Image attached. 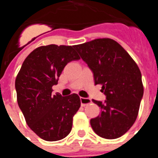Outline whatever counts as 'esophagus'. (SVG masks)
Segmentation results:
<instances>
[{
	"label": "esophagus",
	"instance_id": "1",
	"mask_svg": "<svg viewBox=\"0 0 158 158\" xmlns=\"http://www.w3.org/2000/svg\"><path fill=\"white\" fill-rule=\"evenodd\" d=\"M81 104L82 107H85L87 104H89L90 103H92V100L89 98H85V97H81Z\"/></svg>",
	"mask_w": 158,
	"mask_h": 158
}]
</instances>
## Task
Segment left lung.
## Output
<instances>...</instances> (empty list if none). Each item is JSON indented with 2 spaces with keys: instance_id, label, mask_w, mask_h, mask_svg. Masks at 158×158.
I'll return each mask as SVG.
<instances>
[{
  "instance_id": "left-lung-1",
  "label": "left lung",
  "mask_w": 158,
  "mask_h": 158,
  "mask_svg": "<svg viewBox=\"0 0 158 158\" xmlns=\"http://www.w3.org/2000/svg\"><path fill=\"white\" fill-rule=\"evenodd\" d=\"M74 48L93 71L95 85H101L107 99L104 103L93 100L101 112L90 120L92 128L104 139H118L133 126L139 114L144 92L140 69L111 39H96Z\"/></svg>"
}]
</instances>
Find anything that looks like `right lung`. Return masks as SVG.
<instances>
[{
    "mask_svg": "<svg viewBox=\"0 0 158 158\" xmlns=\"http://www.w3.org/2000/svg\"><path fill=\"white\" fill-rule=\"evenodd\" d=\"M80 58L74 46H42L25 58L16 76L18 105L29 127L43 140H61L71 131L80 97L52 95V86L67 63Z\"/></svg>",
    "mask_w": 158,
    "mask_h": 158,
    "instance_id": "right-lung-1",
    "label": "right lung"
}]
</instances>
